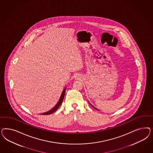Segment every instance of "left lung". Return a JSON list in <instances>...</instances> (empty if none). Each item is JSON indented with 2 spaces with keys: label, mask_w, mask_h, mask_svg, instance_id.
<instances>
[{
  "label": "left lung",
  "mask_w": 153,
  "mask_h": 153,
  "mask_svg": "<svg viewBox=\"0 0 153 153\" xmlns=\"http://www.w3.org/2000/svg\"><path fill=\"white\" fill-rule=\"evenodd\" d=\"M89 102V103H90V102ZM90 105H91V106H92V107H93V108H95V109H97V108H95V107H94V106H93V105H91V104H90ZM97 110H98V109H97Z\"/></svg>",
  "instance_id": "1"
}]
</instances>
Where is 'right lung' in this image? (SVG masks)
I'll list each match as a JSON object with an SVG mask.
<instances>
[{
	"label": "right lung",
	"instance_id": "right-lung-1",
	"mask_svg": "<svg viewBox=\"0 0 153 153\" xmlns=\"http://www.w3.org/2000/svg\"><path fill=\"white\" fill-rule=\"evenodd\" d=\"M65 90H66V88H65V89L63 90V91H62V94H61V96H60V99H59V101H58V102H57V104H56V105L51 109V110H50L49 111H46V112H45V113H42V114H40L48 115V114H51V113H54V111H56L57 110V109H58L59 107H60V105L62 104V102H63V99H64V97H65Z\"/></svg>",
	"mask_w": 153,
	"mask_h": 153
}]
</instances>
